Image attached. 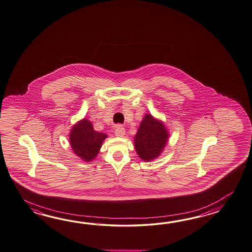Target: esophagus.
Returning a JSON list of instances; mask_svg holds the SVG:
<instances>
[{"label":"esophagus","mask_w":252,"mask_h":252,"mask_svg":"<svg viewBox=\"0 0 252 252\" xmlns=\"http://www.w3.org/2000/svg\"><path fill=\"white\" fill-rule=\"evenodd\" d=\"M125 133H126L125 128H124L121 125H119V126H118L116 127V130H115L116 136H118V137H123L124 135H125Z\"/></svg>","instance_id":"34e87169"}]
</instances>
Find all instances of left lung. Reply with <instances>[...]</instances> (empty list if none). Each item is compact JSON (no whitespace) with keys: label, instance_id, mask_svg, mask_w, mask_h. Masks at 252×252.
<instances>
[{"label":"left lung","instance_id":"left-lung-1","mask_svg":"<svg viewBox=\"0 0 252 252\" xmlns=\"http://www.w3.org/2000/svg\"><path fill=\"white\" fill-rule=\"evenodd\" d=\"M168 137L169 133L162 121L146 114L134 135L135 151L143 161L155 160L163 151Z\"/></svg>","mask_w":252,"mask_h":252}]
</instances>
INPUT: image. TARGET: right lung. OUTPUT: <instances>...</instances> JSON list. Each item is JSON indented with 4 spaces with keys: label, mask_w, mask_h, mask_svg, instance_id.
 I'll return each instance as SVG.
<instances>
[{
    "label": "right lung",
    "mask_w": 252,
    "mask_h": 252,
    "mask_svg": "<svg viewBox=\"0 0 252 252\" xmlns=\"http://www.w3.org/2000/svg\"><path fill=\"white\" fill-rule=\"evenodd\" d=\"M106 137V134L94 130L91 122L83 118L73 126L69 133V143L75 155L85 162H90L97 156Z\"/></svg>",
    "instance_id": "obj_1"
}]
</instances>
